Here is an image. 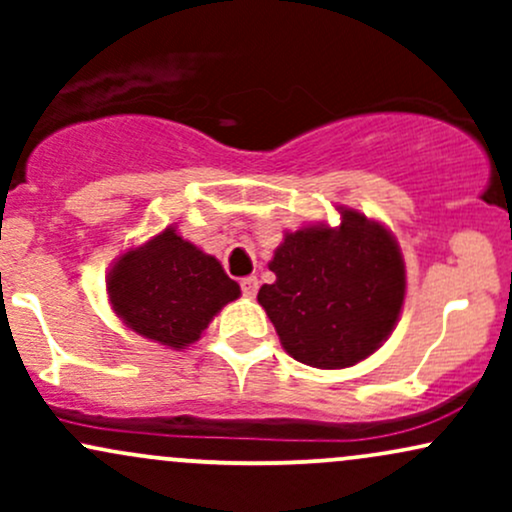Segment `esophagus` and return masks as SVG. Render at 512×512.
Here are the masks:
<instances>
[{
    "label": "esophagus",
    "mask_w": 512,
    "mask_h": 512,
    "mask_svg": "<svg viewBox=\"0 0 512 512\" xmlns=\"http://www.w3.org/2000/svg\"><path fill=\"white\" fill-rule=\"evenodd\" d=\"M257 289H260V281H257V276H245V279L240 281V291H243L245 298H255Z\"/></svg>",
    "instance_id": "34e87169"
}]
</instances>
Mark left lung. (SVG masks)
<instances>
[{
    "label": "left lung",
    "instance_id": "left-lung-1",
    "mask_svg": "<svg viewBox=\"0 0 512 512\" xmlns=\"http://www.w3.org/2000/svg\"><path fill=\"white\" fill-rule=\"evenodd\" d=\"M257 301L281 344L313 368H349L390 337L404 303V260L378 221L342 209V226L286 233Z\"/></svg>",
    "mask_w": 512,
    "mask_h": 512
}]
</instances>
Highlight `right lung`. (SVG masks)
<instances>
[{"label": "right lung", "instance_id": "1", "mask_svg": "<svg viewBox=\"0 0 512 512\" xmlns=\"http://www.w3.org/2000/svg\"><path fill=\"white\" fill-rule=\"evenodd\" d=\"M108 296L127 327L170 349L197 342L240 286L219 260L182 240L170 226L129 250L108 274Z\"/></svg>", "mask_w": 512, "mask_h": 512}]
</instances>
